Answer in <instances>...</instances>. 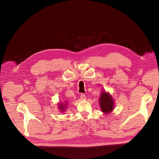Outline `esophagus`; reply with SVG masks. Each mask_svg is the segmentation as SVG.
<instances>
[{
  "label": "esophagus",
  "instance_id": "1",
  "mask_svg": "<svg viewBox=\"0 0 159 159\" xmlns=\"http://www.w3.org/2000/svg\"><path fill=\"white\" fill-rule=\"evenodd\" d=\"M80 98L82 100H85L86 99V95L84 93H81L80 95Z\"/></svg>",
  "mask_w": 159,
  "mask_h": 159
}]
</instances>
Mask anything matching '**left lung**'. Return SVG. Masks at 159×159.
<instances>
[{
	"label": "left lung",
	"mask_w": 159,
	"mask_h": 159,
	"mask_svg": "<svg viewBox=\"0 0 159 159\" xmlns=\"http://www.w3.org/2000/svg\"><path fill=\"white\" fill-rule=\"evenodd\" d=\"M99 100V105L101 110L105 114L110 113L114 109V101L109 93L102 91L101 93Z\"/></svg>",
	"instance_id": "obj_1"
}]
</instances>
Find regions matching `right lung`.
<instances>
[{
    "label": "right lung",
    "mask_w": 159,
    "mask_h": 159,
    "mask_svg": "<svg viewBox=\"0 0 159 159\" xmlns=\"http://www.w3.org/2000/svg\"><path fill=\"white\" fill-rule=\"evenodd\" d=\"M58 108L60 109V111H62L64 112V111L66 110V108L67 107V102H66L65 103H60L59 105H58Z\"/></svg>",
    "instance_id": "add662e5"
}]
</instances>
